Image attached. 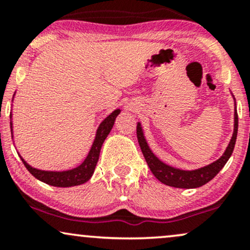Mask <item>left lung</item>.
Here are the masks:
<instances>
[{
	"mask_svg": "<svg viewBox=\"0 0 250 250\" xmlns=\"http://www.w3.org/2000/svg\"><path fill=\"white\" fill-rule=\"evenodd\" d=\"M235 104H236V103H235ZM237 127H239V120H237V111L236 108H235L234 133L228 147L226 148V151L223 153L222 156H221L219 160H216L215 162L206 166V167L194 169V170H183V169L171 167V166L167 165V163L162 162L161 160L151 151V149L149 148L148 142L147 140H146L145 134H143V129L140 122L137 123L136 134L143 156H145L146 161H147L149 168H150L154 176L156 177L160 182L165 183V185L167 186H170V187L190 189L201 187V186L208 183L209 181L213 180L214 177L219 174L221 169L225 167V165L229 160V157L233 154L237 136Z\"/></svg>",
	"mask_w": 250,
	"mask_h": 250,
	"instance_id": "1",
	"label": "left lung"
}]
</instances>
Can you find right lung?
<instances>
[{"label": "right lung", "instance_id": "right-lung-1", "mask_svg": "<svg viewBox=\"0 0 250 250\" xmlns=\"http://www.w3.org/2000/svg\"><path fill=\"white\" fill-rule=\"evenodd\" d=\"M14 95H15V94H14ZM120 113H121V110H120V109H116V110H114L110 115H108L101 122V125H99V128H97L96 130V136L93 142V146H91L90 150H89L84 161H83L79 167L63 171L41 170V169L31 167V166L28 165V163L22 159V156L20 157H21L22 162L24 163L28 171H29L33 176H35L37 180L42 181V182L47 183V185L54 186V187H74V186L82 185V183L87 182V181L93 176L97 161H99L100 151H101L103 142H104V140L107 139L109 133H110L111 128H113L114 123H115L116 117ZM10 128L11 131H13V122H10Z\"/></svg>", "mask_w": 250, "mask_h": 250}]
</instances>
